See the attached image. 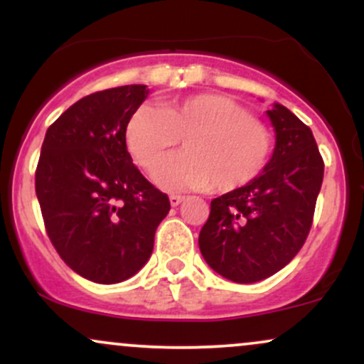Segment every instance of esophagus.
Returning a JSON list of instances; mask_svg holds the SVG:
<instances>
[{
  "label": "esophagus",
  "instance_id": "obj_1",
  "mask_svg": "<svg viewBox=\"0 0 364 364\" xmlns=\"http://www.w3.org/2000/svg\"><path fill=\"white\" fill-rule=\"evenodd\" d=\"M183 200H185V196H183V195H171L169 196V202H171V205H173V207L179 205V203H181Z\"/></svg>",
  "mask_w": 364,
  "mask_h": 364
}]
</instances>
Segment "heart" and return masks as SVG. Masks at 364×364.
Masks as SVG:
<instances>
[{
    "label": "heart",
    "mask_w": 364,
    "mask_h": 364,
    "mask_svg": "<svg viewBox=\"0 0 364 364\" xmlns=\"http://www.w3.org/2000/svg\"><path fill=\"white\" fill-rule=\"evenodd\" d=\"M178 140L185 152L164 162L159 185L225 193L252 183L272 156V135L232 99L193 94L159 107L141 106L124 128L127 147L145 173H156Z\"/></svg>",
    "instance_id": "1"
}]
</instances>
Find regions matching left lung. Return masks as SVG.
<instances>
[{
  "instance_id": "1",
  "label": "left lung",
  "mask_w": 364,
  "mask_h": 364,
  "mask_svg": "<svg viewBox=\"0 0 364 364\" xmlns=\"http://www.w3.org/2000/svg\"><path fill=\"white\" fill-rule=\"evenodd\" d=\"M267 114L275 128L272 159L252 183L212 200L198 236L208 265L240 284L270 277L298 255L323 181L311 129L281 104Z\"/></svg>"
}]
</instances>
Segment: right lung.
<instances>
[{"label":"right lung","mask_w":364,"mask_h":364,"mask_svg":"<svg viewBox=\"0 0 364 364\" xmlns=\"http://www.w3.org/2000/svg\"><path fill=\"white\" fill-rule=\"evenodd\" d=\"M147 85L87 95L46 132L36 193L49 240L82 277L116 284L135 275L154 250L169 196L133 164L124 141Z\"/></svg>","instance_id":"obj_1"}]
</instances>
